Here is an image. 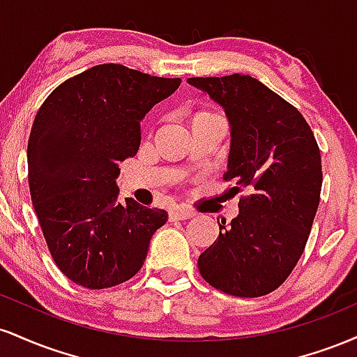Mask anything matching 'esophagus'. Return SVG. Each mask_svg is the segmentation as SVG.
<instances>
[{
  "mask_svg": "<svg viewBox=\"0 0 357 357\" xmlns=\"http://www.w3.org/2000/svg\"><path fill=\"white\" fill-rule=\"evenodd\" d=\"M195 215H196V213L192 211V210H188V208H184V206H178V208H174V210L169 211V220L171 221L190 220Z\"/></svg>",
  "mask_w": 357,
  "mask_h": 357,
  "instance_id": "1",
  "label": "esophagus"
}]
</instances>
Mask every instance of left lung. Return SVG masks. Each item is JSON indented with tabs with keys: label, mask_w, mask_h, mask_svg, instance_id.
Masks as SVG:
<instances>
[{
	"label": "left lung",
	"mask_w": 357,
	"mask_h": 357,
	"mask_svg": "<svg viewBox=\"0 0 357 357\" xmlns=\"http://www.w3.org/2000/svg\"><path fill=\"white\" fill-rule=\"evenodd\" d=\"M225 109L230 155L225 181L250 191L240 213L221 221L218 240L198 258L211 287L235 297H261L285 282L304 252L322 186L321 151L302 114L250 75L192 77Z\"/></svg>",
	"instance_id": "left-lung-1"
}]
</instances>
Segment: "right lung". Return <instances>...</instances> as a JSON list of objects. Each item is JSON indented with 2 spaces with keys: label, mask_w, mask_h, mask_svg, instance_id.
<instances>
[{
  "label": "right lung",
  "mask_w": 357,
  "mask_h": 357,
  "mask_svg": "<svg viewBox=\"0 0 357 357\" xmlns=\"http://www.w3.org/2000/svg\"><path fill=\"white\" fill-rule=\"evenodd\" d=\"M181 79L119 63L60 84L36 114L28 141L31 202L56 267L87 289H107L144 265L167 213L119 203V162L137 154L141 121Z\"/></svg>",
  "instance_id": "1"
}]
</instances>
